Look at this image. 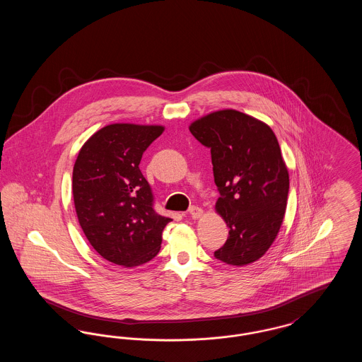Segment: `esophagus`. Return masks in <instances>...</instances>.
<instances>
[{
  "mask_svg": "<svg viewBox=\"0 0 362 362\" xmlns=\"http://www.w3.org/2000/svg\"><path fill=\"white\" fill-rule=\"evenodd\" d=\"M189 216L194 218V220H197V218H199L201 216H202V213H204V210L201 209V207L198 206H191L189 210Z\"/></svg>",
  "mask_w": 362,
  "mask_h": 362,
  "instance_id": "esophagus-1",
  "label": "esophagus"
}]
</instances>
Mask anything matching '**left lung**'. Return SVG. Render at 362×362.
I'll return each instance as SVG.
<instances>
[{"label": "left lung", "mask_w": 362, "mask_h": 362, "mask_svg": "<svg viewBox=\"0 0 362 362\" xmlns=\"http://www.w3.org/2000/svg\"><path fill=\"white\" fill-rule=\"evenodd\" d=\"M189 132L210 149L216 210L229 228L214 257L244 266L264 255L284 221L289 173L273 130L236 110H223L192 122Z\"/></svg>", "instance_id": "left-lung-1"}]
</instances>
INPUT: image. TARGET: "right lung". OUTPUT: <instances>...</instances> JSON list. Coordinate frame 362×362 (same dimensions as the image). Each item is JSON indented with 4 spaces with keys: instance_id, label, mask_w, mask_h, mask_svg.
<instances>
[{
    "instance_id": "1",
    "label": "right lung",
    "mask_w": 362,
    "mask_h": 362,
    "mask_svg": "<svg viewBox=\"0 0 362 362\" xmlns=\"http://www.w3.org/2000/svg\"><path fill=\"white\" fill-rule=\"evenodd\" d=\"M163 126L108 124L89 138L73 168V199L86 239L104 259L134 267L155 258L173 221L155 210V197L139 171Z\"/></svg>"
}]
</instances>
